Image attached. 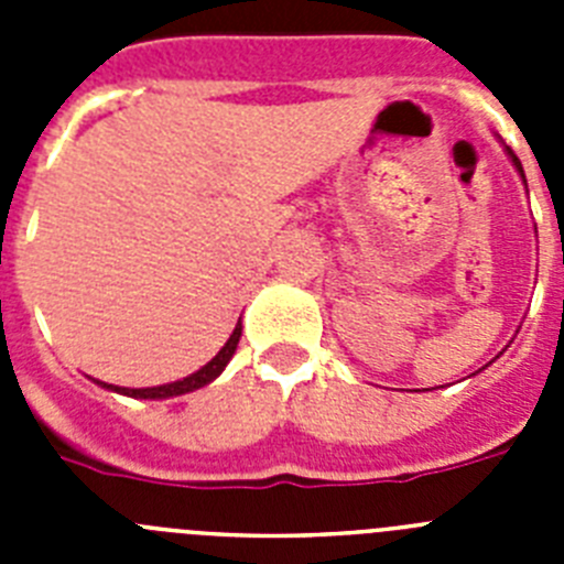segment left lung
I'll list each match as a JSON object with an SVG mask.
<instances>
[{
	"label": "left lung",
	"instance_id": "obj_1",
	"mask_svg": "<svg viewBox=\"0 0 564 564\" xmlns=\"http://www.w3.org/2000/svg\"><path fill=\"white\" fill-rule=\"evenodd\" d=\"M508 158H511V163H514V166H517V172L522 174V163H520V158H517V154L511 152V149H508ZM522 181H525V174H522Z\"/></svg>",
	"mask_w": 564,
	"mask_h": 564
}]
</instances>
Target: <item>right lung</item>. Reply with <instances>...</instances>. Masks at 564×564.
Here are the masks:
<instances>
[{
  "label": "right lung",
  "instance_id": "add662e5",
  "mask_svg": "<svg viewBox=\"0 0 564 564\" xmlns=\"http://www.w3.org/2000/svg\"><path fill=\"white\" fill-rule=\"evenodd\" d=\"M239 336H242V325H239V322H237V327H234V333H231V336H228V341L223 344V350L217 352V356H214L212 361L206 364V367H200V370H197V372L186 376V378H183V381L161 383V387H143V390H129V387H112V383H104V381H98V383H101V387H107V390L121 392V395H129V398H174V395H186V392L200 390V387L212 383L214 378H217L223 370H226V364L231 361V356H234V352H237Z\"/></svg>",
  "mask_w": 564,
  "mask_h": 564
}]
</instances>
